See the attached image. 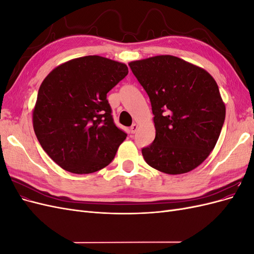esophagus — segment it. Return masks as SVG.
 Here are the masks:
<instances>
[{
	"label": "esophagus",
	"instance_id": "1",
	"mask_svg": "<svg viewBox=\"0 0 254 254\" xmlns=\"http://www.w3.org/2000/svg\"><path fill=\"white\" fill-rule=\"evenodd\" d=\"M137 128H139V125H137V124H133L131 127H130V133H134L135 131H136V130H137Z\"/></svg>",
	"mask_w": 254,
	"mask_h": 254
}]
</instances>
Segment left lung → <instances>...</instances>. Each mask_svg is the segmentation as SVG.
Wrapping results in <instances>:
<instances>
[{
  "instance_id": "left-lung-1",
  "label": "left lung",
  "mask_w": 254,
  "mask_h": 254,
  "mask_svg": "<svg viewBox=\"0 0 254 254\" xmlns=\"http://www.w3.org/2000/svg\"><path fill=\"white\" fill-rule=\"evenodd\" d=\"M148 94L156 128L144 160L168 175L200 165L217 143L226 118L218 86L204 68L171 55L129 63Z\"/></svg>"
}]
</instances>
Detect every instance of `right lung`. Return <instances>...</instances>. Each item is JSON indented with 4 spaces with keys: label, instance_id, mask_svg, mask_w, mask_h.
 I'll use <instances>...</instances> for the list:
<instances>
[{
    "label": "right lung",
    "instance_id": "add662e5",
    "mask_svg": "<svg viewBox=\"0 0 254 254\" xmlns=\"http://www.w3.org/2000/svg\"><path fill=\"white\" fill-rule=\"evenodd\" d=\"M128 74L125 64L84 56L44 78L33 110L38 141L64 171L91 174L114 159L127 134L115 126L107 93Z\"/></svg>",
    "mask_w": 254,
    "mask_h": 254
}]
</instances>
